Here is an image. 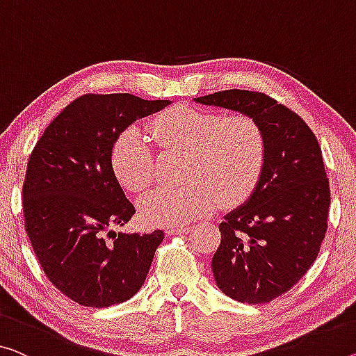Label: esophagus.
Returning a JSON list of instances; mask_svg holds the SVG:
<instances>
[{
	"mask_svg": "<svg viewBox=\"0 0 356 356\" xmlns=\"http://www.w3.org/2000/svg\"><path fill=\"white\" fill-rule=\"evenodd\" d=\"M191 232V227H172V229H167V234L168 235H186Z\"/></svg>",
	"mask_w": 356,
	"mask_h": 356,
	"instance_id": "34e87169",
	"label": "esophagus"
}]
</instances>
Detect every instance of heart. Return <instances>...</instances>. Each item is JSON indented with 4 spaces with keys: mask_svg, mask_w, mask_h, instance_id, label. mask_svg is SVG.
Listing matches in <instances>:
<instances>
[{
    "mask_svg": "<svg viewBox=\"0 0 356 356\" xmlns=\"http://www.w3.org/2000/svg\"><path fill=\"white\" fill-rule=\"evenodd\" d=\"M162 149L184 152L179 188H157L138 202L141 221L149 226H184L224 205L247 200L259 183L266 162V138L256 119L221 114L188 105L168 108L149 124ZM118 181L141 193L156 175V157L145 134L127 129L111 151Z\"/></svg>",
    "mask_w": 356,
    "mask_h": 356,
    "instance_id": "1",
    "label": "heart"
}]
</instances>
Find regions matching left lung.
Here are the masks:
<instances>
[{
    "instance_id": "left-lung-1",
    "label": "left lung",
    "mask_w": 356,
    "mask_h": 356,
    "mask_svg": "<svg viewBox=\"0 0 356 356\" xmlns=\"http://www.w3.org/2000/svg\"><path fill=\"white\" fill-rule=\"evenodd\" d=\"M194 102L251 116L264 132L259 183L224 215L211 270L226 296L269 302L307 273L325 238L331 195L320 145L296 113L259 92L231 89Z\"/></svg>"
}]
</instances>
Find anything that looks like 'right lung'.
<instances>
[{
    "label": "right lung",
    "mask_w": 356,
    "mask_h": 356,
    "mask_svg": "<svg viewBox=\"0 0 356 356\" xmlns=\"http://www.w3.org/2000/svg\"><path fill=\"white\" fill-rule=\"evenodd\" d=\"M130 94L83 95L49 124L24 184L25 229L41 267L65 296L109 307L138 293L162 231L124 234L135 213L111 165L114 141L130 124L170 105Z\"/></svg>",
    "instance_id": "add662e5"
}]
</instances>
